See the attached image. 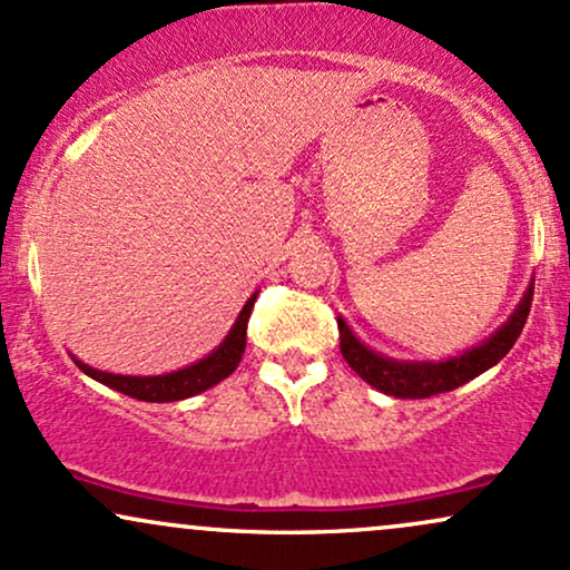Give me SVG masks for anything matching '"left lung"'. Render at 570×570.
<instances>
[{"label":"left lung","mask_w":570,"mask_h":570,"mask_svg":"<svg viewBox=\"0 0 570 570\" xmlns=\"http://www.w3.org/2000/svg\"><path fill=\"white\" fill-rule=\"evenodd\" d=\"M533 303V289L525 292L522 303L517 305L514 316L495 332L493 337L485 340L482 345H476L463 356L450 358V362L440 364H410V362H391V358L377 356L375 351L364 348L353 332L345 326L343 318H337L340 330V351L343 358L351 364V370L356 372L362 381L375 385L383 394L396 396V399H429L444 391H453L458 385L469 383L472 377L482 375V372L499 364L512 345L520 337L522 326L528 322V313H531Z\"/></svg>","instance_id":"1"}]
</instances>
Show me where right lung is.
<instances>
[{"label":"right lung","mask_w":570,"mask_h":570,"mask_svg":"<svg viewBox=\"0 0 570 570\" xmlns=\"http://www.w3.org/2000/svg\"><path fill=\"white\" fill-rule=\"evenodd\" d=\"M252 307H254V297L244 305V311H240L238 322H235L230 335L225 337V343H222L212 356L200 358L198 364H193V367L187 370L168 372V375H155V377H130V375H112V372L94 370L88 367V364L77 362V358L75 362L85 375H90L94 381L109 385V389L120 391V394L126 396L141 399V402H179V399L200 394V391L212 389V385L225 381L227 375H233L246 348V324H248V316H252Z\"/></svg>","instance_id":"obj_1"}]
</instances>
